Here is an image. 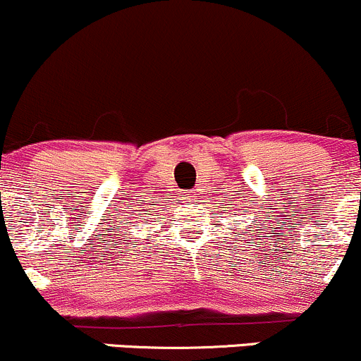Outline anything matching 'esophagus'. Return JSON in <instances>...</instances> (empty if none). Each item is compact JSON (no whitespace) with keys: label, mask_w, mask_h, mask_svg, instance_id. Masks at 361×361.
Returning a JSON list of instances; mask_svg holds the SVG:
<instances>
[{"label":"esophagus","mask_w":361,"mask_h":361,"mask_svg":"<svg viewBox=\"0 0 361 361\" xmlns=\"http://www.w3.org/2000/svg\"><path fill=\"white\" fill-rule=\"evenodd\" d=\"M196 197H197V191H196V189H192V191L185 192V195H184V201H185V203H195Z\"/></svg>","instance_id":"obj_1"}]
</instances>
